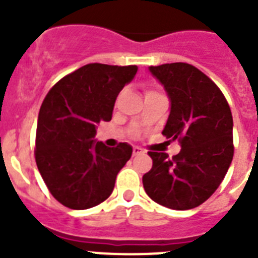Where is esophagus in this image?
Segmentation results:
<instances>
[{
	"label": "esophagus",
	"mask_w": 258,
	"mask_h": 258,
	"mask_svg": "<svg viewBox=\"0 0 258 258\" xmlns=\"http://www.w3.org/2000/svg\"><path fill=\"white\" fill-rule=\"evenodd\" d=\"M143 150L141 149V147H138V146H134L133 147V155L134 156H137V155H141V154H143Z\"/></svg>",
	"instance_id": "1"
}]
</instances>
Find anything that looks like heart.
<instances>
[{
  "instance_id": "1",
  "label": "heart",
  "mask_w": 258,
  "mask_h": 258,
  "mask_svg": "<svg viewBox=\"0 0 258 258\" xmlns=\"http://www.w3.org/2000/svg\"><path fill=\"white\" fill-rule=\"evenodd\" d=\"M151 93H157V92H155V90H147V92H146V94H151Z\"/></svg>"
}]
</instances>
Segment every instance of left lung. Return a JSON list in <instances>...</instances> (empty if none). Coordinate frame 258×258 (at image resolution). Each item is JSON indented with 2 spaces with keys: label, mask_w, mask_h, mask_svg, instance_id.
Instances as JSON below:
<instances>
[{
  "label": "left lung",
  "mask_w": 258,
  "mask_h": 258,
  "mask_svg": "<svg viewBox=\"0 0 258 258\" xmlns=\"http://www.w3.org/2000/svg\"><path fill=\"white\" fill-rule=\"evenodd\" d=\"M149 70L170 101L163 134L178 141L181 151L173 157L150 151L152 168L143 175V187L160 206L192 209L212 197L231 164V111L218 86L197 67L166 63Z\"/></svg>",
  "instance_id": "left-lung-1"
}]
</instances>
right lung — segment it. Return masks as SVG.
Segmentation results:
<instances>
[{
	"mask_svg": "<svg viewBox=\"0 0 258 258\" xmlns=\"http://www.w3.org/2000/svg\"><path fill=\"white\" fill-rule=\"evenodd\" d=\"M137 66L90 63L58 81L40 108L36 164L51 195L71 209H88L112 194L117 173L131 159L127 143L107 147L94 140L109 121L118 93Z\"/></svg>",
	"mask_w": 258,
	"mask_h": 258,
	"instance_id": "obj_1",
	"label": "right lung"
}]
</instances>
